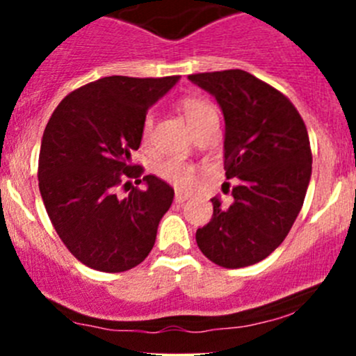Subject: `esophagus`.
<instances>
[{"instance_id":"esophagus-1","label":"esophagus","mask_w":356,"mask_h":356,"mask_svg":"<svg viewBox=\"0 0 356 356\" xmlns=\"http://www.w3.org/2000/svg\"><path fill=\"white\" fill-rule=\"evenodd\" d=\"M188 198H189L188 193L181 191V189H175V203H184Z\"/></svg>"}]
</instances>
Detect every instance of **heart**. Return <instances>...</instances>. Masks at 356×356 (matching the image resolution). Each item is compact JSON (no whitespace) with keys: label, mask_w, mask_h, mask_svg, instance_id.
Listing matches in <instances>:
<instances>
[{"label":"heart","mask_w":356,"mask_h":356,"mask_svg":"<svg viewBox=\"0 0 356 356\" xmlns=\"http://www.w3.org/2000/svg\"><path fill=\"white\" fill-rule=\"evenodd\" d=\"M179 106H181L182 115H184L186 122L191 127V131L198 127L201 122L207 120L208 117L217 115L210 103L201 98H196V96H188V98L182 99ZM149 129H152V115H148L145 118V122H143V136L145 138L149 134ZM155 170L158 177L177 186V188H188L193 182V168L188 163H184V161L175 160V158L160 161Z\"/></svg>","instance_id":"1"}]
</instances>
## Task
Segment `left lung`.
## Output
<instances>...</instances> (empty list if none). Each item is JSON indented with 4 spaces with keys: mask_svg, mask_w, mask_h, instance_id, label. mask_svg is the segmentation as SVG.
<instances>
[{
    "mask_svg": "<svg viewBox=\"0 0 356 356\" xmlns=\"http://www.w3.org/2000/svg\"><path fill=\"white\" fill-rule=\"evenodd\" d=\"M188 79L220 106L225 177L238 181L231 204L211 198L213 215L196 243L224 268L258 264L284 241L303 207L312 175L305 122L282 92L239 68Z\"/></svg>",
    "mask_w": 356,
    "mask_h": 356,
    "instance_id": "8db88e82",
    "label": "left lung"
}]
</instances>
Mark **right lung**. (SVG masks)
<instances>
[{
	"mask_svg": "<svg viewBox=\"0 0 356 356\" xmlns=\"http://www.w3.org/2000/svg\"><path fill=\"white\" fill-rule=\"evenodd\" d=\"M179 75L138 79L111 75L75 89L53 111L39 152V191L56 234L72 254L99 272H125L152 251L174 189L155 175L138 179L118 198L146 111L179 82Z\"/></svg>",
	"mask_w": 356,
	"mask_h": 356,
	"instance_id": "obj_1",
	"label": "right lung"
}]
</instances>
